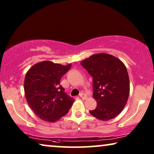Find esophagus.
I'll use <instances>...</instances> for the list:
<instances>
[{"label":"esophagus","instance_id":"obj_1","mask_svg":"<svg viewBox=\"0 0 154 154\" xmlns=\"http://www.w3.org/2000/svg\"><path fill=\"white\" fill-rule=\"evenodd\" d=\"M80 97H81V98H82L83 99V100H86V99H87V95H86L85 94H84V93H81L80 94Z\"/></svg>","mask_w":154,"mask_h":154}]
</instances>
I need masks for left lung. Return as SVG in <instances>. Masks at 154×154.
I'll use <instances>...</instances> for the list:
<instances>
[{"label":"left lung","mask_w":154,"mask_h":154,"mask_svg":"<svg viewBox=\"0 0 154 154\" xmlns=\"http://www.w3.org/2000/svg\"><path fill=\"white\" fill-rule=\"evenodd\" d=\"M81 64L93 78L97 107L90 114L101 121L114 119L123 111L130 93L127 69L121 60L106 53L93 54Z\"/></svg>","instance_id":"8db88e82"}]
</instances>
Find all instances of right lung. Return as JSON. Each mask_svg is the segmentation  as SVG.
I'll use <instances>...</instances> for the list:
<instances>
[{"label":"right lung","mask_w":154,"mask_h":154,"mask_svg":"<svg viewBox=\"0 0 154 154\" xmlns=\"http://www.w3.org/2000/svg\"><path fill=\"white\" fill-rule=\"evenodd\" d=\"M71 66L44 61L27 71L24 83L25 97L30 108L43 121H58L68 113L74 102L60 85L61 78Z\"/></svg>","instance_id":"add662e5"}]
</instances>
